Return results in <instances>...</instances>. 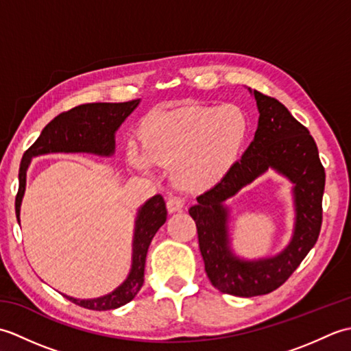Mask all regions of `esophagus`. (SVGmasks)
<instances>
[{
    "instance_id": "obj_1",
    "label": "esophagus",
    "mask_w": 351,
    "mask_h": 351,
    "mask_svg": "<svg viewBox=\"0 0 351 351\" xmlns=\"http://www.w3.org/2000/svg\"><path fill=\"white\" fill-rule=\"evenodd\" d=\"M166 205H167V211L169 213H178V211H181L182 208H184V200L181 197H178V196H170L167 199Z\"/></svg>"
}]
</instances>
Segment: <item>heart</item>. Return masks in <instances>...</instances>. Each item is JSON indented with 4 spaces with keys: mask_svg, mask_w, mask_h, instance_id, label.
Instances as JSON below:
<instances>
[{
    "mask_svg": "<svg viewBox=\"0 0 351 351\" xmlns=\"http://www.w3.org/2000/svg\"><path fill=\"white\" fill-rule=\"evenodd\" d=\"M245 128L241 111L229 106L156 111L141 123V145L130 143L128 160L141 171L173 166L180 185L204 191L217 184L234 162Z\"/></svg>",
    "mask_w": 351,
    "mask_h": 351,
    "instance_id": "1",
    "label": "heart"
}]
</instances>
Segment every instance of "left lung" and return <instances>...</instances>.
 Wrapping results in <instances>:
<instances>
[{"instance_id":"8db88e82","label":"left lung","mask_w":351,"mask_h":351,"mask_svg":"<svg viewBox=\"0 0 351 351\" xmlns=\"http://www.w3.org/2000/svg\"><path fill=\"white\" fill-rule=\"evenodd\" d=\"M252 92V90H250ZM259 110L258 130L249 147L219 184L197 197L189 213L196 221L205 271L214 288L238 297L268 294L285 283L314 247L323 221L326 173L315 140L278 99L252 92ZM268 168L295 184L296 223L290 244L279 256L258 261L237 258L228 245L227 207L234 195Z\"/></svg>"}]
</instances>
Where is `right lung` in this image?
Returning <instances> with one entry per match:
<instances>
[{
	"label": "right lung",
	"mask_w": 351,
	"mask_h": 351,
	"mask_svg": "<svg viewBox=\"0 0 351 351\" xmlns=\"http://www.w3.org/2000/svg\"><path fill=\"white\" fill-rule=\"evenodd\" d=\"M140 99L128 102L83 104L60 113L45 126L39 138L22 156L19 167V189L14 210L19 221L21 202L25 193L27 169L33 156L54 152H87L102 156L114 154V134L119 126L137 108ZM167 219L166 202L161 195L151 197L140 208L136 219L132 241V265L128 278L113 293L90 300L64 295L72 303L92 311H110L130 303L145 282V263L149 244Z\"/></svg>",
	"instance_id": "obj_1"
}]
</instances>
